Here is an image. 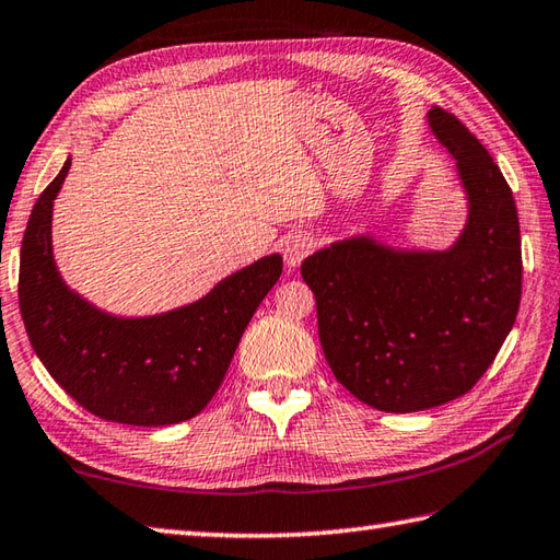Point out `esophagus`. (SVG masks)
Segmentation results:
<instances>
[{
    "mask_svg": "<svg viewBox=\"0 0 560 560\" xmlns=\"http://www.w3.org/2000/svg\"><path fill=\"white\" fill-rule=\"evenodd\" d=\"M313 249V237L308 233H291L283 240V261H287L289 269H295L301 261L311 255Z\"/></svg>",
    "mask_w": 560,
    "mask_h": 560,
    "instance_id": "34e87169",
    "label": "esophagus"
}]
</instances>
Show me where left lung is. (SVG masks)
<instances>
[{"mask_svg": "<svg viewBox=\"0 0 560 560\" xmlns=\"http://www.w3.org/2000/svg\"><path fill=\"white\" fill-rule=\"evenodd\" d=\"M427 124L456 160L466 223L446 249L393 247L371 233L303 259L317 332L335 378L383 412L436 408L476 386L522 299L512 189L490 152L444 108Z\"/></svg>", "mask_w": 560, "mask_h": 560, "instance_id": "obj_1", "label": "left lung"}]
</instances>
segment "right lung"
Listing matches in <instances>:
<instances>
[{
	"mask_svg": "<svg viewBox=\"0 0 560 560\" xmlns=\"http://www.w3.org/2000/svg\"><path fill=\"white\" fill-rule=\"evenodd\" d=\"M72 160L33 206L19 265V305L33 352L84 410L108 422L167 427L199 415L233 361L245 327L279 281L283 259L237 269L203 299L124 317L96 308L60 277L52 257V201Z\"/></svg>",
	"mask_w": 560,
	"mask_h": 560,
	"instance_id": "1",
	"label": "right lung"
}]
</instances>
